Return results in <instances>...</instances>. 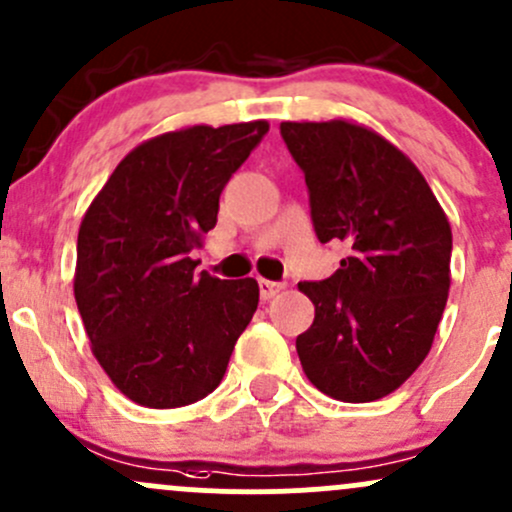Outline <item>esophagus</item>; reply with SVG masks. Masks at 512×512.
Here are the masks:
<instances>
[{
  "instance_id": "1",
  "label": "esophagus",
  "mask_w": 512,
  "mask_h": 512,
  "mask_svg": "<svg viewBox=\"0 0 512 512\" xmlns=\"http://www.w3.org/2000/svg\"><path fill=\"white\" fill-rule=\"evenodd\" d=\"M282 289H284V284L269 282V279H260V296H262V301L274 299V296H277Z\"/></svg>"
}]
</instances>
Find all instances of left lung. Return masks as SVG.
Returning <instances> with one entry per match:
<instances>
[{"label": "left lung", "mask_w": 512, "mask_h": 512, "mask_svg": "<svg viewBox=\"0 0 512 512\" xmlns=\"http://www.w3.org/2000/svg\"><path fill=\"white\" fill-rule=\"evenodd\" d=\"M303 170L320 243L350 255L323 282H301L316 306L296 338L318 391L345 403L389 396L428 357L449 294L452 228L418 167L352 121H284Z\"/></svg>", "instance_id": "8db88e82"}]
</instances>
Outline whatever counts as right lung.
I'll return each instance as SVG.
<instances>
[{"label":"right lung","instance_id":"obj_1","mask_svg":"<svg viewBox=\"0 0 512 512\" xmlns=\"http://www.w3.org/2000/svg\"><path fill=\"white\" fill-rule=\"evenodd\" d=\"M267 121L189 126L133 148L94 196L77 235L75 301L123 396L179 408L221 384L260 286L196 274L192 252L216 226L233 172Z\"/></svg>","mask_w":512,"mask_h":512}]
</instances>
